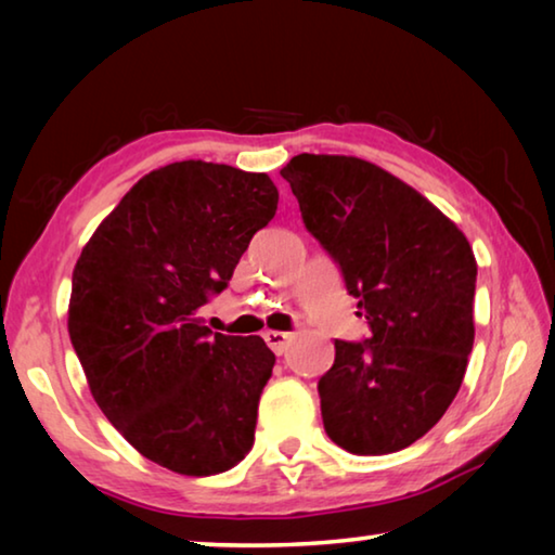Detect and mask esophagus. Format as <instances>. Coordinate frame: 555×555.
<instances>
[{
    "instance_id": "esophagus-1",
    "label": "esophagus",
    "mask_w": 555,
    "mask_h": 555,
    "mask_svg": "<svg viewBox=\"0 0 555 555\" xmlns=\"http://www.w3.org/2000/svg\"><path fill=\"white\" fill-rule=\"evenodd\" d=\"M264 340H267V345H269L271 350H274L276 354H284V352H286V347H288V343H291V333L267 331V333H264Z\"/></svg>"
}]
</instances>
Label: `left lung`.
<instances>
[{
	"instance_id": "left-lung-1",
	"label": "left lung",
	"mask_w": 555,
	"mask_h": 555,
	"mask_svg": "<svg viewBox=\"0 0 555 555\" xmlns=\"http://www.w3.org/2000/svg\"><path fill=\"white\" fill-rule=\"evenodd\" d=\"M372 335L335 340L318 382L325 434L354 455L416 443L453 403L475 343L473 247L453 220L357 156L298 154L281 168Z\"/></svg>"
}]
</instances>
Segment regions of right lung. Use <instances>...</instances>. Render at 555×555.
Instances as JSON below:
<instances>
[{
	"label": "right lung",
	"mask_w": 555,
	"mask_h": 555,
	"mask_svg": "<svg viewBox=\"0 0 555 555\" xmlns=\"http://www.w3.org/2000/svg\"><path fill=\"white\" fill-rule=\"evenodd\" d=\"M276 203L267 173L168 164L131 185L73 269L68 333L92 397L171 473L218 475L255 446L276 357L259 335H212L198 311Z\"/></svg>",
	"instance_id": "obj_1"
}]
</instances>
